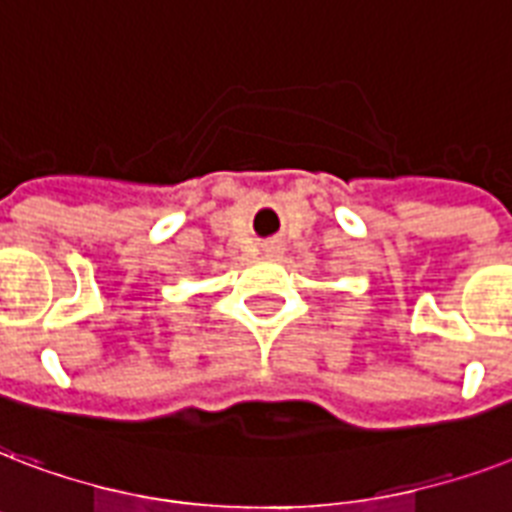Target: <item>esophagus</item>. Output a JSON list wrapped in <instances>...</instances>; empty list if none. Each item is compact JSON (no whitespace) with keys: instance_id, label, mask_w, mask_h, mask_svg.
Returning <instances> with one entry per match:
<instances>
[{"instance_id":"34e87169","label":"esophagus","mask_w":512,"mask_h":512,"mask_svg":"<svg viewBox=\"0 0 512 512\" xmlns=\"http://www.w3.org/2000/svg\"><path fill=\"white\" fill-rule=\"evenodd\" d=\"M264 256H269V259H275V256H280V251H283V245L280 243H264Z\"/></svg>"}]
</instances>
